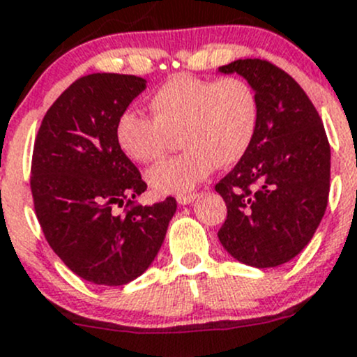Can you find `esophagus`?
<instances>
[{"label":"esophagus","mask_w":357,"mask_h":357,"mask_svg":"<svg viewBox=\"0 0 357 357\" xmlns=\"http://www.w3.org/2000/svg\"><path fill=\"white\" fill-rule=\"evenodd\" d=\"M197 197V192H185V194H177V203L178 204H189L192 203Z\"/></svg>","instance_id":"esophagus-1"}]
</instances>
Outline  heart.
<instances>
[{"mask_svg": "<svg viewBox=\"0 0 357 357\" xmlns=\"http://www.w3.org/2000/svg\"><path fill=\"white\" fill-rule=\"evenodd\" d=\"M151 119L123 109L115 122V141L127 160L148 165L161 158L178 135L183 151L146 175L158 194H185L215 167L238 163L252 146L259 125L256 89L242 77L204 79L175 73L148 98Z\"/></svg>", "mask_w": 357, "mask_h": 357, "instance_id": "b5f03b06", "label": "heart"}]
</instances>
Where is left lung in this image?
<instances>
[{"mask_svg":"<svg viewBox=\"0 0 357 357\" xmlns=\"http://www.w3.org/2000/svg\"><path fill=\"white\" fill-rule=\"evenodd\" d=\"M256 89L259 125L252 146L215 185L227 204L218 238L230 256L256 268L296 258L313 238L330 192V144L303 87L273 63L235 60L218 68Z\"/></svg>","mask_w":357,"mask_h":357,"instance_id":"8db88e82","label":"left lung"}]
</instances>
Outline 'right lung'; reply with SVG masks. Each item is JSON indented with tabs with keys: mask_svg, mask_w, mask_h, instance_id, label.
I'll return each instance as SVG.
<instances>
[{
	"mask_svg": "<svg viewBox=\"0 0 357 357\" xmlns=\"http://www.w3.org/2000/svg\"><path fill=\"white\" fill-rule=\"evenodd\" d=\"M144 89L135 75L80 77L47 109L34 142L31 190L44 237L73 273L96 285H125L144 273L177 209L174 197L135 203L148 185L115 141L116 116Z\"/></svg>",
	"mask_w": 357,
	"mask_h": 357,
	"instance_id": "right-lung-1",
	"label": "right lung"
}]
</instances>
